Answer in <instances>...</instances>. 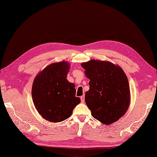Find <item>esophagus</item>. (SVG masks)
I'll use <instances>...</instances> for the list:
<instances>
[{
    "instance_id": "obj_1",
    "label": "esophagus",
    "mask_w": 157,
    "mask_h": 157,
    "mask_svg": "<svg viewBox=\"0 0 157 157\" xmlns=\"http://www.w3.org/2000/svg\"><path fill=\"white\" fill-rule=\"evenodd\" d=\"M81 98V101H82V103H83V102H84V98H84V95L81 96V98Z\"/></svg>"
}]
</instances>
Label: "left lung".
I'll use <instances>...</instances> for the list:
<instances>
[{"mask_svg":"<svg viewBox=\"0 0 157 157\" xmlns=\"http://www.w3.org/2000/svg\"><path fill=\"white\" fill-rule=\"evenodd\" d=\"M81 66L90 79L85 101L91 115L105 124L116 122L125 114L131 102L126 74L119 66L108 61L91 59Z\"/></svg>","mask_w":157,"mask_h":157,"instance_id":"1","label":"left lung"}]
</instances>
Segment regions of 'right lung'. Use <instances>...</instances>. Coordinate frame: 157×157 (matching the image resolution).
Segmentation results:
<instances>
[{
	"label": "right lung",
	"mask_w": 157,
	"mask_h": 157,
	"mask_svg": "<svg viewBox=\"0 0 157 157\" xmlns=\"http://www.w3.org/2000/svg\"><path fill=\"white\" fill-rule=\"evenodd\" d=\"M69 62L52 63L36 76L32 97L36 109L48 121L58 123L69 118L80 98L75 97V84L67 81Z\"/></svg>",
	"instance_id": "add662e5"
}]
</instances>
